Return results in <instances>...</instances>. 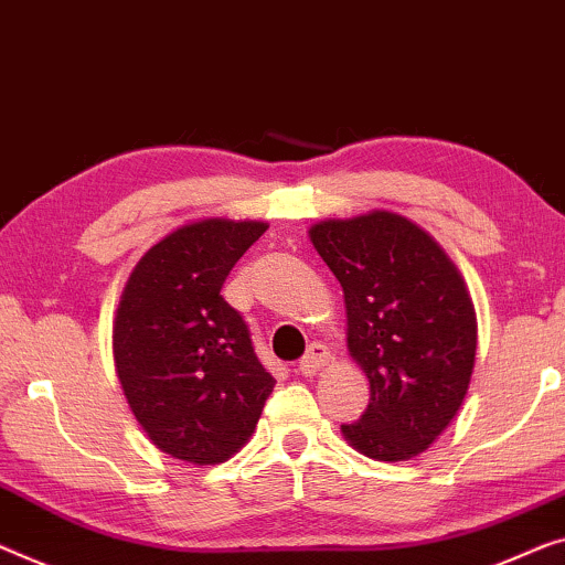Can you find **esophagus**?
Segmentation results:
<instances>
[{"label": "esophagus", "mask_w": 565, "mask_h": 565, "mask_svg": "<svg viewBox=\"0 0 565 565\" xmlns=\"http://www.w3.org/2000/svg\"><path fill=\"white\" fill-rule=\"evenodd\" d=\"M330 363V350L322 342H311L307 348V355L299 360V373L301 375H315L319 367Z\"/></svg>", "instance_id": "obj_1"}]
</instances>
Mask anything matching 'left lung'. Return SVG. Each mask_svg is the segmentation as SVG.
Masks as SVG:
<instances>
[{
	"label": "left lung",
	"instance_id": "obj_1",
	"mask_svg": "<svg viewBox=\"0 0 565 565\" xmlns=\"http://www.w3.org/2000/svg\"><path fill=\"white\" fill-rule=\"evenodd\" d=\"M309 238L342 286L348 350L370 381L344 439L377 461L416 457L457 416L475 370L465 279L431 235L388 210L322 221Z\"/></svg>",
	"mask_w": 565,
	"mask_h": 565
}]
</instances>
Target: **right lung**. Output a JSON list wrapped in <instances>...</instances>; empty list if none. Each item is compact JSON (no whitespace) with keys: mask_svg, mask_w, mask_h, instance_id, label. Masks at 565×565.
Here are the masks:
<instances>
[{"mask_svg":"<svg viewBox=\"0 0 565 565\" xmlns=\"http://www.w3.org/2000/svg\"><path fill=\"white\" fill-rule=\"evenodd\" d=\"M260 221L207 217L151 246L124 286L114 360L131 414L151 444L190 465H221L256 431L274 375L241 311L223 299Z\"/></svg>","mask_w":565,"mask_h":565,"instance_id":"right-lung-1","label":"right lung"}]
</instances>
